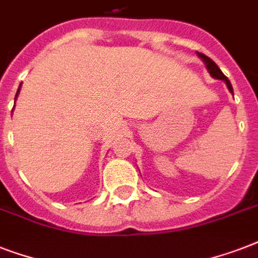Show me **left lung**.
Here are the masks:
<instances>
[{"label":"left lung","instance_id":"1","mask_svg":"<svg viewBox=\"0 0 258 258\" xmlns=\"http://www.w3.org/2000/svg\"><path fill=\"white\" fill-rule=\"evenodd\" d=\"M198 56H200V57L204 60L205 64H206V68H208L209 74L212 75L214 79H218V80H224V82L226 83V86H228L229 91L233 93V87H232V84H230V82H229V79L226 78L224 74H222V71L218 68V66H217L216 62L213 61L210 57H208V56H205L204 53H198Z\"/></svg>","mask_w":258,"mask_h":258}]
</instances>
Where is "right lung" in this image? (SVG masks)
<instances>
[{
  "label": "right lung",
  "instance_id": "add662e5",
  "mask_svg": "<svg viewBox=\"0 0 258 258\" xmlns=\"http://www.w3.org/2000/svg\"><path fill=\"white\" fill-rule=\"evenodd\" d=\"M18 92H20V87H18V89H17V93H16V99H17V96H18Z\"/></svg>",
  "mask_w": 258,
  "mask_h": 258
}]
</instances>
